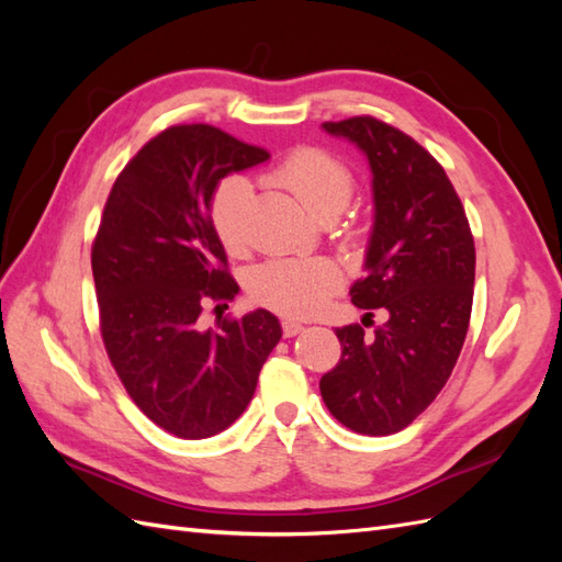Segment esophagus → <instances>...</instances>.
Listing matches in <instances>:
<instances>
[{
  "label": "esophagus",
  "mask_w": 562,
  "mask_h": 562,
  "mask_svg": "<svg viewBox=\"0 0 562 562\" xmlns=\"http://www.w3.org/2000/svg\"><path fill=\"white\" fill-rule=\"evenodd\" d=\"M302 330H304V326L296 324V321H282V336H284V338L300 336Z\"/></svg>",
  "instance_id": "esophagus-1"
}]
</instances>
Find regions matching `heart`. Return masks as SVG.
<instances>
[{
	"instance_id": "1",
	"label": "heart",
	"mask_w": 562,
	"mask_h": 562,
	"mask_svg": "<svg viewBox=\"0 0 562 562\" xmlns=\"http://www.w3.org/2000/svg\"><path fill=\"white\" fill-rule=\"evenodd\" d=\"M302 202L316 220H336L352 200V176L345 166L318 149L290 154L268 173ZM254 186L246 176H229L212 195L210 220L222 246L238 254L246 246V214ZM342 280L340 270L326 258H272L248 274V294L260 306L282 316H312L326 304Z\"/></svg>"
}]
</instances>
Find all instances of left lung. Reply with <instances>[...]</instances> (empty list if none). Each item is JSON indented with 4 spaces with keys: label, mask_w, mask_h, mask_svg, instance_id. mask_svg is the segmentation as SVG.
I'll return each instance as SVG.
<instances>
[{
    "label": "left lung",
    "mask_w": 562,
    "mask_h": 562,
    "mask_svg": "<svg viewBox=\"0 0 562 562\" xmlns=\"http://www.w3.org/2000/svg\"><path fill=\"white\" fill-rule=\"evenodd\" d=\"M360 149L372 171L374 222L364 278L350 294L381 308L386 324L338 328L340 362L321 379V396L345 427L393 435L445 389L469 330L475 246L445 169L415 139L376 117L324 123ZM372 318V314H364Z\"/></svg>",
    "instance_id": "left-lung-1"
}]
</instances>
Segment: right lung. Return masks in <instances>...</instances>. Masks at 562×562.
<instances>
[{
	"mask_svg": "<svg viewBox=\"0 0 562 562\" xmlns=\"http://www.w3.org/2000/svg\"><path fill=\"white\" fill-rule=\"evenodd\" d=\"M268 159L210 125H176L117 176L91 248L101 336L130 398L166 432L205 439L254 398L282 338L266 308L200 328L205 300H234L210 205L224 176ZM220 306V304H217Z\"/></svg>",
	"mask_w": 562,
	"mask_h": 562,
	"instance_id": "right-lung-1",
	"label": "right lung"
}]
</instances>
